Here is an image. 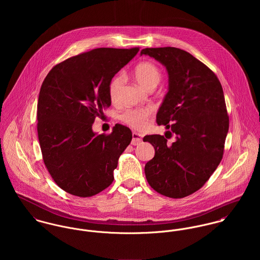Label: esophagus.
Returning a JSON list of instances; mask_svg holds the SVG:
<instances>
[{"mask_svg": "<svg viewBox=\"0 0 260 260\" xmlns=\"http://www.w3.org/2000/svg\"><path fill=\"white\" fill-rule=\"evenodd\" d=\"M142 143V137L139 133H136V132H133L132 133V141H131V144L136 146V145H140Z\"/></svg>", "mask_w": 260, "mask_h": 260, "instance_id": "1", "label": "esophagus"}]
</instances>
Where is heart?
Instances as JSON below:
<instances>
[{
  "instance_id": "1",
  "label": "heart",
  "mask_w": 260,
  "mask_h": 260,
  "mask_svg": "<svg viewBox=\"0 0 260 260\" xmlns=\"http://www.w3.org/2000/svg\"><path fill=\"white\" fill-rule=\"evenodd\" d=\"M134 77L136 81L145 89L150 86H156L161 78L160 71L152 62H141L134 69ZM121 76H115L112 78L108 86V95L111 101L117 98L118 90L121 85ZM153 114L151 107L128 109L121 115V120L136 130H142L146 127L149 119Z\"/></svg>"
}]
</instances>
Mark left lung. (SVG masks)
Wrapping results in <instances>:
<instances>
[{"mask_svg": "<svg viewBox=\"0 0 260 260\" xmlns=\"http://www.w3.org/2000/svg\"><path fill=\"white\" fill-rule=\"evenodd\" d=\"M148 55L166 67L169 88L157 113L156 122L164 125L176 141L147 135L155 149L145 165V175L158 193L183 198L199 190L222 159L229 117L222 86L205 64L184 50L174 47L145 48Z\"/></svg>", "mask_w": 260, "mask_h": 260, "instance_id": "obj_1", "label": "left lung"}]
</instances>
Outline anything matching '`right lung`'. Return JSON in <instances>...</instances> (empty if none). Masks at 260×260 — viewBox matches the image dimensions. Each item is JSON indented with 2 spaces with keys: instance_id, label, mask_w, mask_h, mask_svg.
Returning <instances> with one entry per match:
<instances>
[{
  "instance_id": "add662e5",
  "label": "right lung",
  "mask_w": 260,
  "mask_h": 260,
  "mask_svg": "<svg viewBox=\"0 0 260 260\" xmlns=\"http://www.w3.org/2000/svg\"><path fill=\"white\" fill-rule=\"evenodd\" d=\"M138 51L98 48L79 54L54 66L41 86L37 130L43 160L56 184L72 195H96L114 180L132 132L116 124L110 134L97 135L92 125L111 105L112 78Z\"/></svg>"
}]
</instances>
